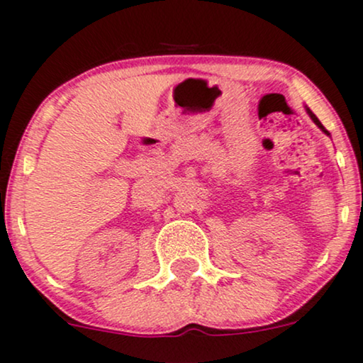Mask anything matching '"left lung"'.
<instances>
[{"mask_svg":"<svg viewBox=\"0 0 363 363\" xmlns=\"http://www.w3.org/2000/svg\"><path fill=\"white\" fill-rule=\"evenodd\" d=\"M306 111H308V115H309V118H311V120L314 121V125H318V128H320V130H321V132H323V133H325V135H330V132H328V130H326V128H325V126H323V125H321V121H320V120H318V118H316V116H314V113H313L311 110H309V108H308V106H306Z\"/></svg>","mask_w":363,"mask_h":363,"instance_id":"left-lung-1","label":"left lung"}]
</instances>
